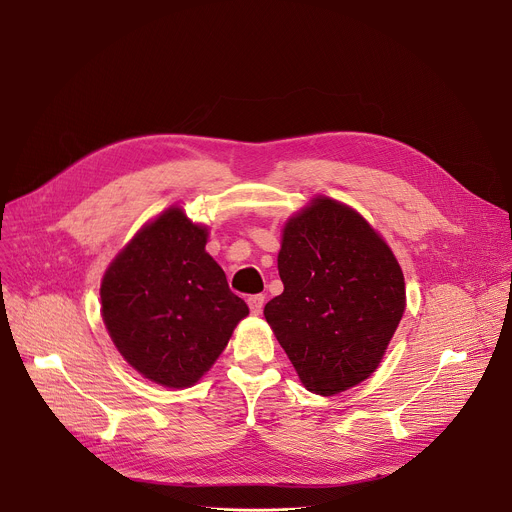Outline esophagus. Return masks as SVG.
Masks as SVG:
<instances>
[{"mask_svg":"<svg viewBox=\"0 0 512 512\" xmlns=\"http://www.w3.org/2000/svg\"><path fill=\"white\" fill-rule=\"evenodd\" d=\"M247 304H249L251 314H253V316H259V314H261V310H263L265 298H263V296H251V298L247 300Z\"/></svg>","mask_w":512,"mask_h":512,"instance_id":"obj_1","label":"esophagus"}]
</instances>
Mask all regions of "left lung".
<instances>
[{"instance_id":"obj_1","label":"left lung","mask_w":512,"mask_h":512,"mask_svg":"<svg viewBox=\"0 0 512 512\" xmlns=\"http://www.w3.org/2000/svg\"><path fill=\"white\" fill-rule=\"evenodd\" d=\"M283 294L263 314L316 395L369 379L403 318V271L381 235L350 206L316 196L283 227Z\"/></svg>"}]
</instances>
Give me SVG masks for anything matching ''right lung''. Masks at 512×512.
<instances>
[{
    "label": "right lung",
    "mask_w": 512,
    "mask_h": 512,
    "mask_svg": "<svg viewBox=\"0 0 512 512\" xmlns=\"http://www.w3.org/2000/svg\"><path fill=\"white\" fill-rule=\"evenodd\" d=\"M206 237V227L172 206L103 275L101 314L113 344L137 373L162 387L198 383L249 314L206 253Z\"/></svg>",
    "instance_id": "right-lung-1"
}]
</instances>
